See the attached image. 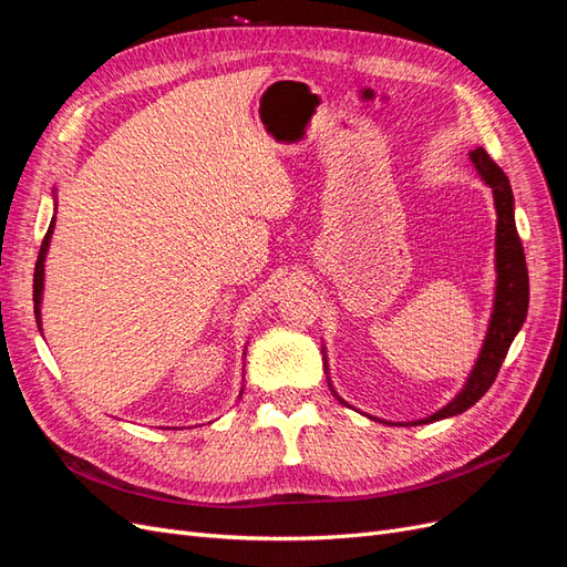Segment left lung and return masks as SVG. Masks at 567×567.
Here are the masks:
<instances>
[{
    "label": "left lung",
    "mask_w": 567,
    "mask_h": 567,
    "mask_svg": "<svg viewBox=\"0 0 567 567\" xmlns=\"http://www.w3.org/2000/svg\"><path fill=\"white\" fill-rule=\"evenodd\" d=\"M473 165L483 179L492 186L494 205H496V271H499V281H496V298H494V315L489 321V331L485 338L483 352L477 357V364L471 373V379L456 398L440 409L437 414L427 416L416 423H433L440 419H450L461 414V411L471 409L483 394L492 388L496 373H499L506 352L511 348L513 338L520 331V326L527 317V302H529V279H527V262L520 236L516 229V219H513V192L504 169L496 165L485 148L471 151Z\"/></svg>",
    "instance_id": "8db88e82"
}]
</instances>
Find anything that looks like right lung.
I'll list each match as a JSON object with an SVG mask.
<instances>
[{
	"mask_svg": "<svg viewBox=\"0 0 567 567\" xmlns=\"http://www.w3.org/2000/svg\"><path fill=\"white\" fill-rule=\"evenodd\" d=\"M51 231H54V219L44 234V241L38 255V265H35V279H32V300H35V317H38V326H40V302H42V279H44V257H47V248H49V238Z\"/></svg>",
	"mask_w": 567,
	"mask_h": 567,
	"instance_id": "obj_1",
	"label": "right lung"
}]
</instances>
